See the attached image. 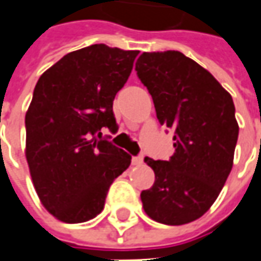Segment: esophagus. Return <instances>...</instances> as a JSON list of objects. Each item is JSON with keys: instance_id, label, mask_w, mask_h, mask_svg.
I'll return each mask as SVG.
<instances>
[{"instance_id": "1", "label": "esophagus", "mask_w": 261, "mask_h": 261, "mask_svg": "<svg viewBox=\"0 0 261 261\" xmlns=\"http://www.w3.org/2000/svg\"><path fill=\"white\" fill-rule=\"evenodd\" d=\"M143 155H140V157H133V160H131V163L134 164V166H140V164H143Z\"/></svg>"}]
</instances>
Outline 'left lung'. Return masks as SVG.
I'll return each instance as SVG.
<instances>
[{
	"mask_svg": "<svg viewBox=\"0 0 261 261\" xmlns=\"http://www.w3.org/2000/svg\"><path fill=\"white\" fill-rule=\"evenodd\" d=\"M138 79L151 94L161 125L174 131L168 161L145 157L155 180L141 191L145 214L181 226L204 214L233 167L239 124L234 102L208 71L180 51L143 53Z\"/></svg>",
	"mask_w": 261,
	"mask_h": 261,
	"instance_id": "left-lung-1",
	"label": "left lung"
}]
</instances>
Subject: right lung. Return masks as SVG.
Returning a JSON list of instances; mask_svg holds the SVG:
<instances>
[{
    "label": "right lung",
    "mask_w": 261,
    "mask_h": 261,
    "mask_svg": "<svg viewBox=\"0 0 261 261\" xmlns=\"http://www.w3.org/2000/svg\"><path fill=\"white\" fill-rule=\"evenodd\" d=\"M137 56L94 44L64 56L34 88L25 159L41 204L60 221L100 214L110 186L130 166V155L101 138V130L116 125L113 101Z\"/></svg>",
    "instance_id": "1"
}]
</instances>
